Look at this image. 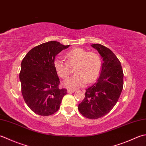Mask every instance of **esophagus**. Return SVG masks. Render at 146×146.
Instances as JSON below:
<instances>
[{
	"label": "esophagus",
	"instance_id": "34e87169",
	"mask_svg": "<svg viewBox=\"0 0 146 146\" xmlns=\"http://www.w3.org/2000/svg\"><path fill=\"white\" fill-rule=\"evenodd\" d=\"M74 91H75V90H67V93H74Z\"/></svg>",
	"mask_w": 146,
	"mask_h": 146
}]
</instances>
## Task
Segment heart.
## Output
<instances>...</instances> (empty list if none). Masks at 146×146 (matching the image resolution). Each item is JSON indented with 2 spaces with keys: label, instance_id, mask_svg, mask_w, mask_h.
<instances>
[{
  "label": "heart",
  "instance_id": "heart-1",
  "mask_svg": "<svg viewBox=\"0 0 146 146\" xmlns=\"http://www.w3.org/2000/svg\"><path fill=\"white\" fill-rule=\"evenodd\" d=\"M67 62L56 58L53 61V67L56 73L61 78L65 79L70 75V66L76 65V72L64 82L65 87L76 89L84 86L87 81L92 82L100 76L102 69V60L94 52H88L81 48H76L65 54Z\"/></svg>",
  "mask_w": 146,
  "mask_h": 146
}]
</instances>
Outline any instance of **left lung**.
<instances>
[{
  "label": "left lung",
  "instance_id": "left-lung-1",
  "mask_svg": "<svg viewBox=\"0 0 146 146\" xmlns=\"http://www.w3.org/2000/svg\"><path fill=\"white\" fill-rule=\"evenodd\" d=\"M91 46L103 58L102 69L97 82L86 90L78 110L86 118L98 119L108 114L117 103L123 89V72L120 60L111 50L101 44Z\"/></svg>",
  "mask_w": 146,
  "mask_h": 146
}]
</instances>
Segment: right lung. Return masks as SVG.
Here are the masks:
<instances>
[{"instance_id":"obj_1","label":"right lung","mask_w":146,"mask_h":146,"mask_svg":"<svg viewBox=\"0 0 146 146\" xmlns=\"http://www.w3.org/2000/svg\"><path fill=\"white\" fill-rule=\"evenodd\" d=\"M69 46L50 41L34 47L23 59L19 73L21 93L26 105L36 114L55 113L67 93L66 89L59 88L60 79L53 61L58 53Z\"/></svg>"}]
</instances>
